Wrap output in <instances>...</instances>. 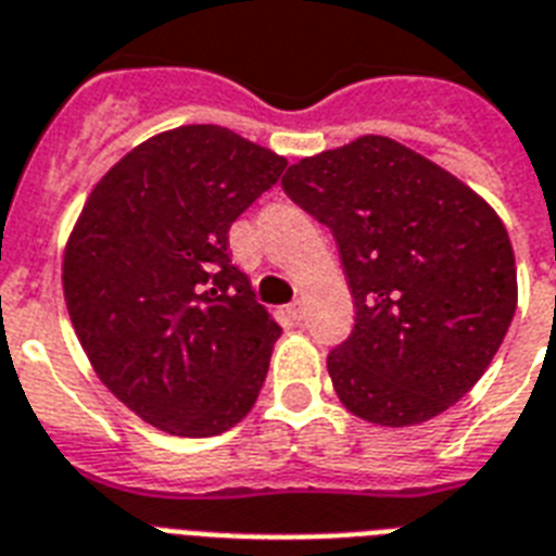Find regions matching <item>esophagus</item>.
Masks as SVG:
<instances>
[{
  "label": "esophagus",
  "instance_id": "1",
  "mask_svg": "<svg viewBox=\"0 0 556 556\" xmlns=\"http://www.w3.org/2000/svg\"><path fill=\"white\" fill-rule=\"evenodd\" d=\"M287 313H290L292 321H301V318H304V304H301V301H292L290 307H287Z\"/></svg>",
  "mask_w": 556,
  "mask_h": 556
}]
</instances>
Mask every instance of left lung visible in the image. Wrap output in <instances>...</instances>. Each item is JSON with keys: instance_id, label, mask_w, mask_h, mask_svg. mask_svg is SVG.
<instances>
[{"instance_id": "left-lung-1", "label": "left lung", "mask_w": 556, "mask_h": 556, "mask_svg": "<svg viewBox=\"0 0 556 556\" xmlns=\"http://www.w3.org/2000/svg\"><path fill=\"white\" fill-rule=\"evenodd\" d=\"M283 191L333 231L354 330L327 354L348 412L415 426L488 371L516 313L514 247L462 179L386 136L287 167Z\"/></svg>"}]
</instances>
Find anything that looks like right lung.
Instances as JSON below:
<instances>
[{"label": "right lung", "instance_id": "obj_1", "mask_svg": "<svg viewBox=\"0 0 556 556\" xmlns=\"http://www.w3.org/2000/svg\"><path fill=\"white\" fill-rule=\"evenodd\" d=\"M283 167L191 124L130 150L86 200L63 257L68 316L103 386L162 432L208 438L255 406L281 327L231 261L229 229Z\"/></svg>", "mask_w": 556, "mask_h": 556}]
</instances>
